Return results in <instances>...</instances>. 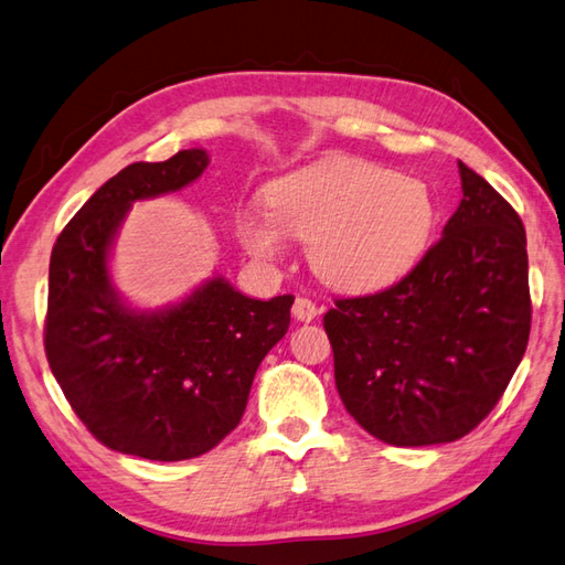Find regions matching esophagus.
Here are the masks:
<instances>
[{
	"label": "esophagus",
	"mask_w": 565,
	"mask_h": 565,
	"mask_svg": "<svg viewBox=\"0 0 565 565\" xmlns=\"http://www.w3.org/2000/svg\"><path fill=\"white\" fill-rule=\"evenodd\" d=\"M317 315H319V309H317L315 302H311V299H307V297H297V299H295L292 317H295L297 321L309 323V321L317 319Z\"/></svg>",
	"instance_id": "1"
}]
</instances>
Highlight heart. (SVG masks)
<instances>
[{"label": "heart", "instance_id": "1", "mask_svg": "<svg viewBox=\"0 0 565 565\" xmlns=\"http://www.w3.org/2000/svg\"><path fill=\"white\" fill-rule=\"evenodd\" d=\"M268 212H244L236 222L248 254L275 260L285 234L309 242L321 280L348 292L396 282L423 254L435 205L423 181L388 173L353 157H331L275 181Z\"/></svg>", "mask_w": 565, "mask_h": 565}]
</instances>
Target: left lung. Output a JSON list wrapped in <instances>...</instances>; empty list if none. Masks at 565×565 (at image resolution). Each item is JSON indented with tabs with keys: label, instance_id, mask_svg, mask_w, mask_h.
Wrapping results in <instances>:
<instances>
[{
	"label": "left lung",
	"instance_id": "left-lung-1",
	"mask_svg": "<svg viewBox=\"0 0 565 565\" xmlns=\"http://www.w3.org/2000/svg\"><path fill=\"white\" fill-rule=\"evenodd\" d=\"M461 203L404 280L335 299L323 329L345 411L394 447L455 443L503 396L532 326L527 236L459 161Z\"/></svg>",
	"mask_w": 565,
	"mask_h": 565
}]
</instances>
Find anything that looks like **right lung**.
I'll use <instances>...</instances> for the list:
<instances>
[{"mask_svg":"<svg viewBox=\"0 0 565 565\" xmlns=\"http://www.w3.org/2000/svg\"><path fill=\"white\" fill-rule=\"evenodd\" d=\"M207 164L205 149H183L125 167L67 222L50 256V370L86 430L122 455L181 461L217 447L290 326L292 295L263 302L224 278L159 311L128 307L113 287L108 256L130 205L179 191Z\"/></svg>","mask_w":565,"mask_h":565,"instance_id":"add662e5","label":"right lung"}]
</instances>
